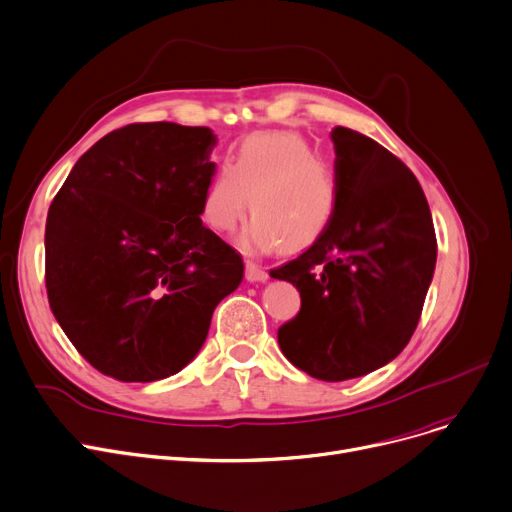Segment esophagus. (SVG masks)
Listing matches in <instances>:
<instances>
[{
	"label": "esophagus",
	"mask_w": 512,
	"mask_h": 512,
	"mask_svg": "<svg viewBox=\"0 0 512 512\" xmlns=\"http://www.w3.org/2000/svg\"><path fill=\"white\" fill-rule=\"evenodd\" d=\"M246 279H248L250 283H264V281H268L266 268H262L260 264L248 260V262H246Z\"/></svg>",
	"instance_id": "1"
}]
</instances>
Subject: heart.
Segmentation results:
<instances>
[{
  "mask_svg": "<svg viewBox=\"0 0 512 512\" xmlns=\"http://www.w3.org/2000/svg\"><path fill=\"white\" fill-rule=\"evenodd\" d=\"M250 204L254 217L242 233L248 250H273L281 244L287 250L306 248L337 215V171L302 134H250L208 184L202 198L204 223L221 233L231 231Z\"/></svg>",
  "mask_w": 512,
  "mask_h": 512,
  "instance_id": "heart-1",
  "label": "heart"
}]
</instances>
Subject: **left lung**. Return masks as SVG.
<instances>
[{"label":"left lung","instance_id":"8db88e82","mask_svg":"<svg viewBox=\"0 0 512 512\" xmlns=\"http://www.w3.org/2000/svg\"><path fill=\"white\" fill-rule=\"evenodd\" d=\"M339 208L330 227L295 260L270 270L302 297L279 328L289 362L339 382L395 359L422 316L436 266V233L422 186L390 150L337 126Z\"/></svg>","mask_w":512,"mask_h":512}]
</instances>
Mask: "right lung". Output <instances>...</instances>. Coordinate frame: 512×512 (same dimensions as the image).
I'll return each instance as SVG.
<instances>
[{"instance_id": "add662e5", "label": "right lung", "mask_w": 512, "mask_h": 512, "mask_svg": "<svg viewBox=\"0 0 512 512\" xmlns=\"http://www.w3.org/2000/svg\"><path fill=\"white\" fill-rule=\"evenodd\" d=\"M217 136L204 126L130 124L78 159L49 206L45 287L86 362L119 382L177 374L244 262L202 225Z\"/></svg>"}]
</instances>
